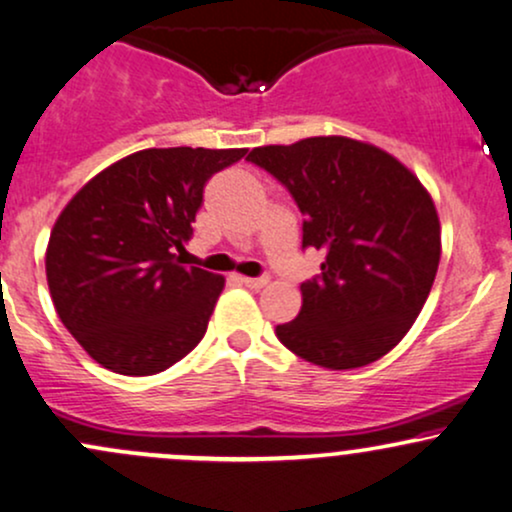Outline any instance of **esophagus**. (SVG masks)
<instances>
[{"mask_svg": "<svg viewBox=\"0 0 512 512\" xmlns=\"http://www.w3.org/2000/svg\"><path fill=\"white\" fill-rule=\"evenodd\" d=\"M242 282L249 290H263L270 282V275H258V278H242Z\"/></svg>", "mask_w": 512, "mask_h": 512, "instance_id": "esophagus-1", "label": "esophagus"}]
</instances>
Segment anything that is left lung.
Returning a JSON list of instances; mask_svg holds the SVG:
<instances>
[{
    "label": "left lung",
    "instance_id": "1",
    "mask_svg": "<svg viewBox=\"0 0 512 512\" xmlns=\"http://www.w3.org/2000/svg\"><path fill=\"white\" fill-rule=\"evenodd\" d=\"M249 162L290 191L302 249H321V273L302 282V311L275 326L287 350L323 369L366 366L412 328L441 258L436 206L386 150L345 136L254 148Z\"/></svg>",
    "mask_w": 512,
    "mask_h": 512
}]
</instances>
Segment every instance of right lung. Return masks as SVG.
I'll list each match as a JSON object with an SVG mask.
<instances>
[{"label":"right lung","mask_w":512,"mask_h":512,"mask_svg":"<svg viewBox=\"0 0 512 512\" xmlns=\"http://www.w3.org/2000/svg\"><path fill=\"white\" fill-rule=\"evenodd\" d=\"M244 148H148L102 170L62 210L47 244L54 309L95 362L153 376L206 335L225 280L182 266L203 189Z\"/></svg>","instance_id":"add662e5"}]
</instances>
